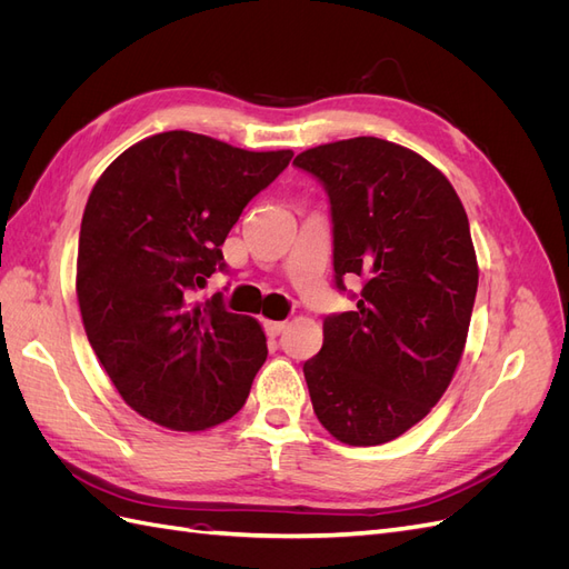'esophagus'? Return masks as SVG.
<instances>
[{
    "label": "esophagus",
    "mask_w": 569,
    "mask_h": 569,
    "mask_svg": "<svg viewBox=\"0 0 569 569\" xmlns=\"http://www.w3.org/2000/svg\"><path fill=\"white\" fill-rule=\"evenodd\" d=\"M263 327H266V335L268 337H280L287 327H289V322H278V320H266L263 322Z\"/></svg>",
    "instance_id": "obj_1"
}]
</instances>
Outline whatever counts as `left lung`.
I'll use <instances>...</instances> for the list:
<instances>
[{"label":"left lung","mask_w":569,"mask_h":569,"mask_svg":"<svg viewBox=\"0 0 569 569\" xmlns=\"http://www.w3.org/2000/svg\"><path fill=\"white\" fill-rule=\"evenodd\" d=\"M295 163L330 197L337 287L363 278L356 311L322 322L308 393L337 441L387 443L437 406L460 363L479 282L468 213L439 168L380 137Z\"/></svg>","instance_id":"obj_1"}]
</instances>
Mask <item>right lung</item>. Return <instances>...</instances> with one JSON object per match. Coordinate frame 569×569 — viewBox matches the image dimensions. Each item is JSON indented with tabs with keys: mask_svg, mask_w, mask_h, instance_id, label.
Instances as JSON below:
<instances>
[{
	"mask_svg": "<svg viewBox=\"0 0 569 569\" xmlns=\"http://www.w3.org/2000/svg\"><path fill=\"white\" fill-rule=\"evenodd\" d=\"M291 157L170 130L126 149L94 182L76 295L101 368L142 418L201 432L244 406L268 356L263 327L218 299H189L226 270L228 232Z\"/></svg>",
	"mask_w": 569,
	"mask_h": 569,
	"instance_id": "obj_1",
	"label": "right lung"
}]
</instances>
